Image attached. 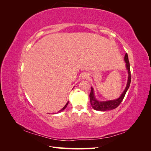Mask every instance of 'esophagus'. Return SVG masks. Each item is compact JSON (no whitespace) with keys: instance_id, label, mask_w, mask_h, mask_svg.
Instances as JSON below:
<instances>
[{"instance_id":"1","label":"esophagus","mask_w":151,"mask_h":151,"mask_svg":"<svg viewBox=\"0 0 151 151\" xmlns=\"http://www.w3.org/2000/svg\"><path fill=\"white\" fill-rule=\"evenodd\" d=\"M83 78H84V79H87V78H88V76L87 75H83Z\"/></svg>"}]
</instances>
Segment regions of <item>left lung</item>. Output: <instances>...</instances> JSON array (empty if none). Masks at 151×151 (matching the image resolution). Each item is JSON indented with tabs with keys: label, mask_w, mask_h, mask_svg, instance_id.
<instances>
[{
	"label": "left lung",
	"mask_w": 151,
	"mask_h": 151,
	"mask_svg": "<svg viewBox=\"0 0 151 151\" xmlns=\"http://www.w3.org/2000/svg\"><path fill=\"white\" fill-rule=\"evenodd\" d=\"M124 62L126 63V68L128 71V81L127 83L126 88H124L123 92L122 93V94L120 95V97L118 99H114V100H110V101H98L96 99L94 90L93 87H91V93L89 95V99H90V103L92 108L95 110L97 111H108V110H111L114 109L116 108L119 105L121 104L122 101L123 100V99L125 96V94L128 90V89L129 88V86L131 82V75H130V63L129 61V57H128V54H126L124 56Z\"/></svg>",
	"instance_id": "left-lung-1"
}]
</instances>
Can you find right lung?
<instances>
[{
	"label": "right lung",
	"instance_id": "1",
	"mask_svg": "<svg viewBox=\"0 0 151 151\" xmlns=\"http://www.w3.org/2000/svg\"><path fill=\"white\" fill-rule=\"evenodd\" d=\"M68 103H69V102H67V103H66V104L64 106V107L62 108V109H61V110H60V111H58V113H59V112H61V111H63L64 110H65V109L66 108V107L67 106V104H68Z\"/></svg>",
	"mask_w": 151,
	"mask_h": 151
}]
</instances>
